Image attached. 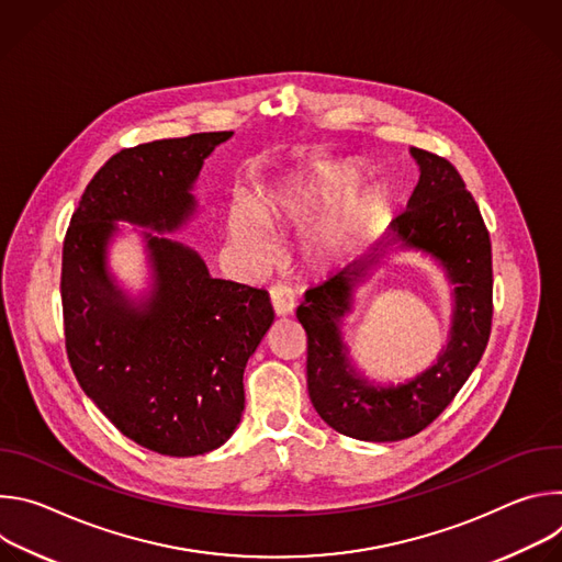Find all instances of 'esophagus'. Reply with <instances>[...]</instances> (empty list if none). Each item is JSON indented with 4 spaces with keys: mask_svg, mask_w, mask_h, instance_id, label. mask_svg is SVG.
I'll list each match as a JSON object with an SVG mask.
<instances>
[{
    "mask_svg": "<svg viewBox=\"0 0 562 562\" xmlns=\"http://www.w3.org/2000/svg\"><path fill=\"white\" fill-rule=\"evenodd\" d=\"M269 295H271V306H273V311H276L278 317H284V315H291V313H293L295 302H293V293H291V289H289L286 284L276 282V284L269 289Z\"/></svg>",
    "mask_w": 562,
    "mask_h": 562,
    "instance_id": "obj_1",
    "label": "esophagus"
}]
</instances>
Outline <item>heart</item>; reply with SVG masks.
Returning a JSON list of instances; mask_svg holds the SVG:
<instances>
[{
	"mask_svg": "<svg viewBox=\"0 0 562 562\" xmlns=\"http://www.w3.org/2000/svg\"><path fill=\"white\" fill-rule=\"evenodd\" d=\"M360 182L362 167L358 162L351 159L323 162L260 202L258 213L271 226L286 222L302 224L334 205V210L311 226L302 243V256L313 269H329L356 254L378 222V198L371 191H356ZM228 233L233 245L247 260L254 265L265 260V231L251 211L243 206L233 209Z\"/></svg>",
	"mask_w": 562,
	"mask_h": 562,
	"instance_id": "b5f03b06",
	"label": "heart"
}]
</instances>
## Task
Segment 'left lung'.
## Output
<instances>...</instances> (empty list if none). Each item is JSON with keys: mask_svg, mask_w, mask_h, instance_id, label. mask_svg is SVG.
I'll return each instance as SVG.
<instances>
[{"mask_svg": "<svg viewBox=\"0 0 562 562\" xmlns=\"http://www.w3.org/2000/svg\"><path fill=\"white\" fill-rule=\"evenodd\" d=\"M420 180L407 211L391 220L380 247L304 293L297 319L306 331L308 397L331 429L364 442H395L429 427L462 389L492 334V243L471 193L445 157L409 148ZM434 257L454 284L448 345L437 362L407 383L375 385L350 362L341 323L355 289L389 250Z\"/></svg>", "mask_w": 562, "mask_h": 562, "instance_id": "1", "label": "left lung"}]
</instances>
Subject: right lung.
Masks as SVG:
<instances>
[{"label": "right lung", "mask_w": 562, "mask_h": 562, "mask_svg": "<svg viewBox=\"0 0 562 562\" xmlns=\"http://www.w3.org/2000/svg\"><path fill=\"white\" fill-rule=\"evenodd\" d=\"M233 131L124 148L89 182L64 239L61 306L72 373L133 442L162 456L224 445L245 412V367L273 325L265 289L213 278L173 233L195 213L204 159ZM117 221L143 227L151 289L133 301L108 271Z\"/></svg>", "instance_id": "obj_1"}]
</instances>
